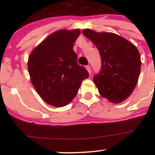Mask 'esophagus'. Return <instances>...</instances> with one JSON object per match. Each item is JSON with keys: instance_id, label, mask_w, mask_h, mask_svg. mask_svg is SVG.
I'll list each match as a JSON object with an SVG mask.
<instances>
[{"instance_id": "1", "label": "esophagus", "mask_w": 155, "mask_h": 155, "mask_svg": "<svg viewBox=\"0 0 155 155\" xmlns=\"http://www.w3.org/2000/svg\"><path fill=\"white\" fill-rule=\"evenodd\" d=\"M86 69H87V72H88V73H89V74H91V69L90 65H87Z\"/></svg>"}]
</instances>
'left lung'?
<instances>
[{
  "label": "left lung",
  "instance_id": "8db88e82",
  "mask_svg": "<svg viewBox=\"0 0 155 155\" xmlns=\"http://www.w3.org/2000/svg\"><path fill=\"white\" fill-rule=\"evenodd\" d=\"M99 50L101 68L93 79L100 94L110 102H122L137 85L141 68L139 51L134 45L112 33L82 31Z\"/></svg>",
  "mask_w": 155,
  "mask_h": 155
}]
</instances>
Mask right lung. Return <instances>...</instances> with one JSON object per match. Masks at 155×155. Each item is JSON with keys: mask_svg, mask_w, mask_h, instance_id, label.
I'll list each match as a JSON object with an SVG mask.
<instances>
[{"mask_svg": "<svg viewBox=\"0 0 155 155\" xmlns=\"http://www.w3.org/2000/svg\"><path fill=\"white\" fill-rule=\"evenodd\" d=\"M79 34L78 29L58 31L34 48L28 58L33 85L42 99L53 107L68 105L89 76L86 69L78 64L73 49Z\"/></svg>", "mask_w": 155, "mask_h": 155, "instance_id": "obj_1", "label": "right lung"}]
</instances>
